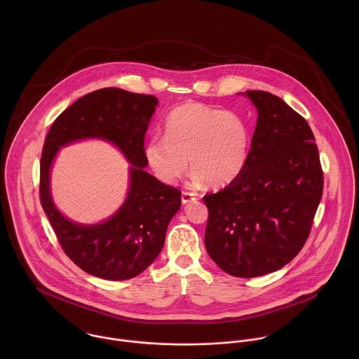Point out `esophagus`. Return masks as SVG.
Wrapping results in <instances>:
<instances>
[{
    "label": "esophagus",
    "mask_w": 359,
    "mask_h": 359,
    "mask_svg": "<svg viewBox=\"0 0 359 359\" xmlns=\"http://www.w3.org/2000/svg\"><path fill=\"white\" fill-rule=\"evenodd\" d=\"M196 199H198V194L187 192V191L182 192V203H191V202H194Z\"/></svg>",
    "instance_id": "34e87169"
}]
</instances>
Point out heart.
Masks as SVG:
<instances>
[{"instance_id": "b5f03b06", "label": "heart", "mask_w": 359, "mask_h": 359, "mask_svg": "<svg viewBox=\"0 0 359 359\" xmlns=\"http://www.w3.org/2000/svg\"><path fill=\"white\" fill-rule=\"evenodd\" d=\"M165 137H154L145 149L154 175L175 184L191 168L195 182L225 187L243 171L250 151V130L235 111L198 102L177 106L165 118Z\"/></svg>"}]
</instances>
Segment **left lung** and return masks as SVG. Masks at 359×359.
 I'll return each mask as SVG.
<instances>
[{"label": "left lung", "instance_id": "obj_1", "mask_svg": "<svg viewBox=\"0 0 359 359\" xmlns=\"http://www.w3.org/2000/svg\"><path fill=\"white\" fill-rule=\"evenodd\" d=\"M258 111L241 175L207 194L205 250L226 273L273 272L307 242L323 192V171L306 118L279 97L246 91Z\"/></svg>", "mask_w": 359, "mask_h": 359}]
</instances>
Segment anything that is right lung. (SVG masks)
<instances>
[{"label": "right lung", "mask_w": 359, "mask_h": 359, "mask_svg": "<svg viewBox=\"0 0 359 359\" xmlns=\"http://www.w3.org/2000/svg\"><path fill=\"white\" fill-rule=\"evenodd\" d=\"M156 104L154 95L102 88L60 113L46 138L40 161V202L65 255L97 278L127 280L144 272L160 255L167 226L181 207V191L145 171V134ZM83 137L113 142L133 164L125 205L97 226L69 222L54 207L49 192V168L57 149Z\"/></svg>", "instance_id": "right-lung-1"}]
</instances>
